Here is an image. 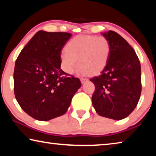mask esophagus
Here are the masks:
<instances>
[{"label":"esophagus","instance_id":"esophagus-1","mask_svg":"<svg viewBox=\"0 0 156 156\" xmlns=\"http://www.w3.org/2000/svg\"><path fill=\"white\" fill-rule=\"evenodd\" d=\"M80 81H81V83L83 84L85 83V82L88 81V79L87 78H80Z\"/></svg>","mask_w":156,"mask_h":156}]
</instances>
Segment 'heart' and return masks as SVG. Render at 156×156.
<instances>
[{
  "mask_svg": "<svg viewBox=\"0 0 156 156\" xmlns=\"http://www.w3.org/2000/svg\"><path fill=\"white\" fill-rule=\"evenodd\" d=\"M110 52L111 44L106 37L77 36L68 42L60 53L61 68L72 74L79 62V73L96 75L107 65Z\"/></svg>",
  "mask_w": 156,
  "mask_h": 156,
  "instance_id": "heart-1",
  "label": "heart"
}]
</instances>
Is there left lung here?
<instances>
[{
  "mask_svg": "<svg viewBox=\"0 0 156 156\" xmlns=\"http://www.w3.org/2000/svg\"><path fill=\"white\" fill-rule=\"evenodd\" d=\"M109 40V60L98 76L90 79L92 105L98 114L119 120L135 109L141 94V67L130 44L113 31L101 33Z\"/></svg>",
  "mask_w": 156,
  "mask_h": 156,
  "instance_id": "obj_1",
  "label": "left lung"
}]
</instances>
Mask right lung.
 I'll return each instance as SVG.
<instances>
[{
    "label": "right lung",
    "mask_w": 156,
    "mask_h": 156,
    "mask_svg": "<svg viewBox=\"0 0 156 156\" xmlns=\"http://www.w3.org/2000/svg\"><path fill=\"white\" fill-rule=\"evenodd\" d=\"M72 34L39 31L15 62L14 94L18 104L34 119L47 121L67 112L79 78L60 69V53Z\"/></svg>",
    "instance_id": "right-lung-1"
}]
</instances>
